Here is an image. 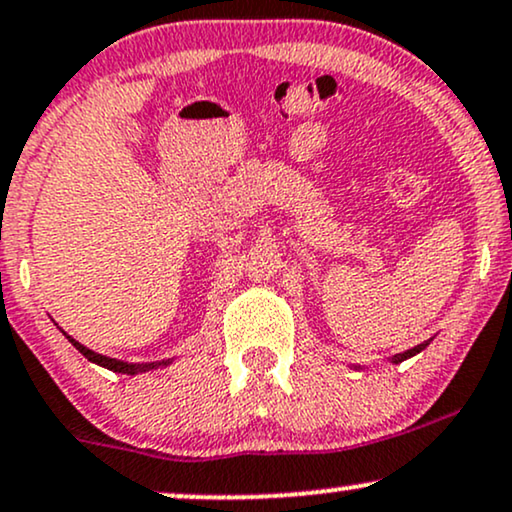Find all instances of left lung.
I'll return each instance as SVG.
<instances>
[{
    "mask_svg": "<svg viewBox=\"0 0 512 512\" xmlns=\"http://www.w3.org/2000/svg\"><path fill=\"white\" fill-rule=\"evenodd\" d=\"M427 346H429V341H424V343H420V346H415V348L405 350V353H398V355H393V362H403V360H408V357L417 355V353H422V350L427 348Z\"/></svg>",
    "mask_w": 512,
    "mask_h": 512,
    "instance_id": "1",
    "label": "left lung"
}]
</instances>
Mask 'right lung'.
Here are the masks:
<instances>
[{
  "instance_id": "add662e5",
  "label": "right lung",
  "mask_w": 512,
  "mask_h": 512,
  "mask_svg": "<svg viewBox=\"0 0 512 512\" xmlns=\"http://www.w3.org/2000/svg\"><path fill=\"white\" fill-rule=\"evenodd\" d=\"M66 338H69V341L73 343V348L80 350V353H83L85 357H88L90 362H95V365H100V367H107V369H112V372H119V374H138V372H150V369H157V367H164V365H169V360H162V362H145V365H133V362L114 360V357H107V355H100V353H95V350L85 348L83 343H78L76 338H71V336H66Z\"/></svg>"
}]
</instances>
